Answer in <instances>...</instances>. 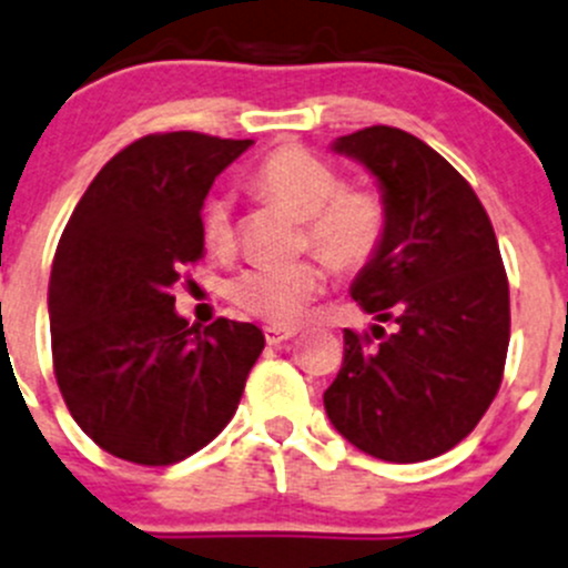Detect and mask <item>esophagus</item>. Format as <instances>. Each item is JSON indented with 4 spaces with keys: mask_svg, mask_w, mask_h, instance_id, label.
Listing matches in <instances>:
<instances>
[{
    "mask_svg": "<svg viewBox=\"0 0 568 568\" xmlns=\"http://www.w3.org/2000/svg\"><path fill=\"white\" fill-rule=\"evenodd\" d=\"M295 334H298L295 328H281V326L264 328V339H267V345H278V343H284V339H293Z\"/></svg>",
    "mask_w": 568,
    "mask_h": 568,
    "instance_id": "1",
    "label": "esophagus"
}]
</instances>
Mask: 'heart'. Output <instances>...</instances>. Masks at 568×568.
Masks as SVG:
<instances>
[{
  "label": "heart",
  "instance_id": "obj_1",
  "mask_svg": "<svg viewBox=\"0 0 568 568\" xmlns=\"http://www.w3.org/2000/svg\"><path fill=\"white\" fill-rule=\"evenodd\" d=\"M256 197L304 220L301 242L343 275L374 264L390 231V206L374 186H348L332 161L301 144L275 148L247 175ZM203 245L231 253L236 242L231 200L212 197L200 214ZM323 290V267L315 258L293 264H251L225 284L231 304L258 321L290 326Z\"/></svg>",
  "mask_w": 568,
  "mask_h": 568
}]
</instances>
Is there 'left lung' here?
I'll use <instances>...</instances> for the list:
<instances>
[{"label": "left lung", "mask_w": 568, "mask_h": 568, "mask_svg": "<svg viewBox=\"0 0 568 568\" xmlns=\"http://www.w3.org/2000/svg\"><path fill=\"white\" fill-rule=\"evenodd\" d=\"M334 150L368 166L390 206L385 247L351 298L396 332L345 328L326 415L365 455L432 460L471 435L499 393L510 343L499 242L471 183L413 133L374 125Z\"/></svg>", "instance_id": "8db88e82"}]
</instances>
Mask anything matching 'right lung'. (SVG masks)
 <instances>
[{"label": "right lung", "instance_id": "obj_1", "mask_svg": "<svg viewBox=\"0 0 568 568\" xmlns=\"http://www.w3.org/2000/svg\"><path fill=\"white\" fill-rule=\"evenodd\" d=\"M251 139L150 133L74 206L50 275L52 368L69 413L119 460L172 466L240 407L264 348L253 323L189 326L172 287L203 258L200 209Z\"/></svg>", "mask_w": 568, "mask_h": 568}]
</instances>
